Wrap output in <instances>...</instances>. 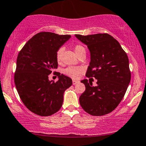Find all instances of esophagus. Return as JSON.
Segmentation results:
<instances>
[{"mask_svg": "<svg viewBox=\"0 0 146 146\" xmlns=\"http://www.w3.org/2000/svg\"><path fill=\"white\" fill-rule=\"evenodd\" d=\"M79 82V81H77V80H74V79H73V85H75V84H78Z\"/></svg>", "mask_w": 146, "mask_h": 146, "instance_id": "esophagus-1", "label": "esophagus"}]
</instances>
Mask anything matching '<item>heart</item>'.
<instances>
[{
  "label": "heart",
  "mask_w": 146,
  "mask_h": 146,
  "mask_svg": "<svg viewBox=\"0 0 146 146\" xmlns=\"http://www.w3.org/2000/svg\"><path fill=\"white\" fill-rule=\"evenodd\" d=\"M74 50L76 53V54L78 56L81 53L86 52V49L84 46L79 44H77L74 46ZM62 51H63V48H60L58 49L56 53V58L58 62H60L61 60V56L62 54ZM84 71V69L81 67H77V66H70V67L66 68L64 70V73L65 75H68V76L71 77V78L73 79H77L80 76L81 73Z\"/></svg>",
  "instance_id": "1"
}]
</instances>
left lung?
Instances as JSON below:
<instances>
[{
    "mask_svg": "<svg viewBox=\"0 0 146 146\" xmlns=\"http://www.w3.org/2000/svg\"><path fill=\"white\" fill-rule=\"evenodd\" d=\"M75 37L90 52L86 77L97 79L95 87L88 79L81 81L86 86L79 97L81 106L93 116L110 113L122 100L130 83L128 56L119 42L108 34H76Z\"/></svg>",
    "mask_w": 146,
    "mask_h": 146,
    "instance_id": "obj_1",
    "label": "left lung"
}]
</instances>
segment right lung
<instances>
[{
  "label": "right lung",
  "mask_w": 146,
  "mask_h": 146,
  "mask_svg": "<svg viewBox=\"0 0 146 146\" xmlns=\"http://www.w3.org/2000/svg\"><path fill=\"white\" fill-rule=\"evenodd\" d=\"M70 38V35L40 32L18 54L14 76L16 89L24 105L38 115L47 117L58 112L64 91L72 85V79L60 73L56 82L48 79L58 67L56 51Z\"/></svg>",
  "instance_id": "add662e5"
}]
</instances>
